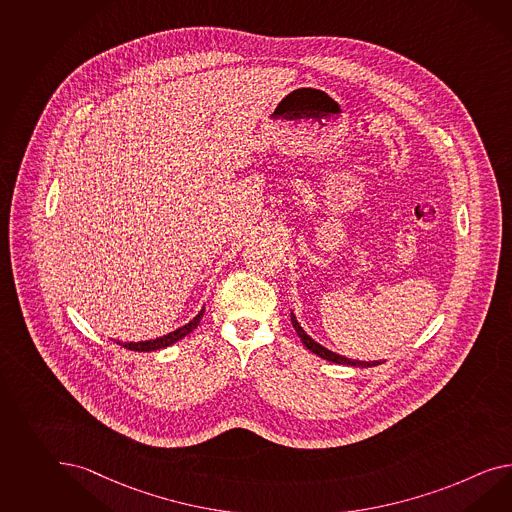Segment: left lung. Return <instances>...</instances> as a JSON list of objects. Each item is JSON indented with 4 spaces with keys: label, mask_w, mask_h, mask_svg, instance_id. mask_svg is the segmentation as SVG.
Masks as SVG:
<instances>
[{
    "label": "left lung",
    "mask_w": 512,
    "mask_h": 512,
    "mask_svg": "<svg viewBox=\"0 0 512 512\" xmlns=\"http://www.w3.org/2000/svg\"><path fill=\"white\" fill-rule=\"evenodd\" d=\"M291 323H293V328H295V332L299 334V338H301L302 343H304V347L308 349V351H312V353L317 354V356H321V358H325L328 362H334V364H343V366H354V367H373L379 366L382 362H360V360H351V358H345V356H340V354L332 353V351H328L325 349L323 345H319V343H315L304 330H302L301 325L297 323V319H295V315L291 314Z\"/></svg>",
    "instance_id": "obj_1"
}]
</instances>
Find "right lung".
<instances>
[{"label":"right lung","mask_w":512,"mask_h":512,"mask_svg":"<svg viewBox=\"0 0 512 512\" xmlns=\"http://www.w3.org/2000/svg\"><path fill=\"white\" fill-rule=\"evenodd\" d=\"M202 315H204V310H200L198 312L197 317H193V321H189L187 325H184L182 328H178V330H174L171 334H167V336H161V338H156V340H148V341H137V343H122V341H117L118 345H122L124 349H130V351H158V349H163V347H169L172 343H176V341L182 340L185 338L189 332H193L195 328H197L198 323H200V319H202Z\"/></svg>","instance_id":"right-lung-1"}]
</instances>
